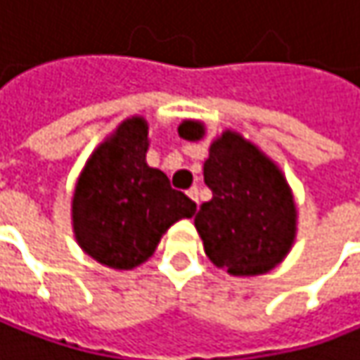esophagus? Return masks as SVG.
I'll list each match as a JSON object with an SVG mask.
<instances>
[{"label":"esophagus","mask_w":360,"mask_h":360,"mask_svg":"<svg viewBox=\"0 0 360 360\" xmlns=\"http://www.w3.org/2000/svg\"><path fill=\"white\" fill-rule=\"evenodd\" d=\"M188 196H191V198H193L194 202H196V205H198V188H196V186H193V188H191V191H188Z\"/></svg>","instance_id":"esophagus-1"}]
</instances>
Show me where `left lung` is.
Segmentation results:
<instances>
[{
	"label": "left lung",
	"instance_id": "8db88e82",
	"mask_svg": "<svg viewBox=\"0 0 360 360\" xmlns=\"http://www.w3.org/2000/svg\"><path fill=\"white\" fill-rule=\"evenodd\" d=\"M200 120H182L178 135L200 141ZM213 198L200 205L194 227L205 254L231 276H258L281 264L297 236L293 191L269 155L238 131H223L202 166Z\"/></svg>",
	"mask_w": 360,
	"mask_h": 360
}]
</instances>
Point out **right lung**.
Here are the masks:
<instances>
[{"label": "right lung", "instance_id": "add662e5", "mask_svg": "<svg viewBox=\"0 0 360 360\" xmlns=\"http://www.w3.org/2000/svg\"><path fill=\"white\" fill-rule=\"evenodd\" d=\"M149 124L143 116L122 120L82 169L71 198V223L79 248L96 262L133 270L147 262L162 236L191 219L196 205L149 167Z\"/></svg>", "mask_w": 360, "mask_h": 360}]
</instances>
